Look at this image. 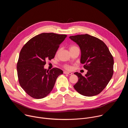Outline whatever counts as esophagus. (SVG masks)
Masks as SVG:
<instances>
[{"label":"esophagus","instance_id":"1","mask_svg":"<svg viewBox=\"0 0 128 128\" xmlns=\"http://www.w3.org/2000/svg\"><path fill=\"white\" fill-rule=\"evenodd\" d=\"M64 74H69V75H72V73H71L70 72H68V71H64Z\"/></svg>","mask_w":128,"mask_h":128}]
</instances>
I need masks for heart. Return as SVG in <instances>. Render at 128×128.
<instances>
[{
	"label": "heart",
	"mask_w": 128,
	"mask_h": 128,
	"mask_svg": "<svg viewBox=\"0 0 128 128\" xmlns=\"http://www.w3.org/2000/svg\"><path fill=\"white\" fill-rule=\"evenodd\" d=\"M76 48V46H71V47L70 48V49L72 48ZM65 67L67 69H68V70H70V69H71V68H72L70 66H65Z\"/></svg>",
	"instance_id": "b5f03b06"
}]
</instances>
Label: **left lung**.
I'll return each mask as SVG.
<instances>
[{
	"label": "left lung",
	"mask_w": 128,
	"mask_h": 128,
	"mask_svg": "<svg viewBox=\"0 0 128 128\" xmlns=\"http://www.w3.org/2000/svg\"><path fill=\"white\" fill-rule=\"evenodd\" d=\"M81 51L80 63L88 70L83 76L75 72L78 80L74 86L80 94L90 97L100 93L110 80L114 74V58L103 42L90 35L71 36Z\"/></svg>",
	"instance_id": "obj_1"
}]
</instances>
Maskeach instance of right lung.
<instances>
[{
    "label": "right lung",
    "mask_w": 128,
    "mask_h": 128,
    "mask_svg": "<svg viewBox=\"0 0 128 128\" xmlns=\"http://www.w3.org/2000/svg\"><path fill=\"white\" fill-rule=\"evenodd\" d=\"M66 35L42 33L30 40L22 48L17 63L19 84L25 92L35 99H42L52 90L63 71L44 68L46 60L53 59Z\"/></svg>",
    "instance_id": "right-lung-1"
}]
</instances>
